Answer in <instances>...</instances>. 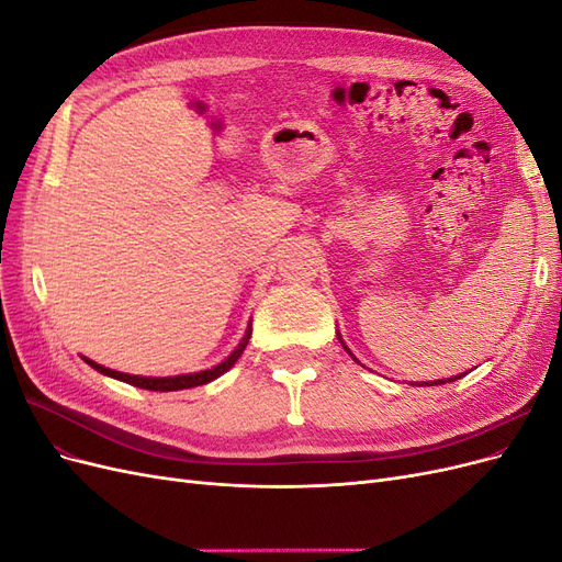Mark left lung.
Wrapping results in <instances>:
<instances>
[{
  "label": "left lung",
  "mask_w": 562,
  "mask_h": 562,
  "mask_svg": "<svg viewBox=\"0 0 562 562\" xmlns=\"http://www.w3.org/2000/svg\"><path fill=\"white\" fill-rule=\"evenodd\" d=\"M337 339H339V345H342L345 347V351L351 356V359L356 361V363H361L359 359H356V356L349 351V347L345 345V339H342V335H339L337 333ZM462 375H467V372H462ZM462 375H454V378H448V380H436V382H419V386H436V384H446V382H454V380H459V378H462Z\"/></svg>",
  "instance_id": "1"
}]
</instances>
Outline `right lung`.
Segmentation results:
<instances>
[{"label":"right lung","instance_id":"1","mask_svg":"<svg viewBox=\"0 0 562 562\" xmlns=\"http://www.w3.org/2000/svg\"><path fill=\"white\" fill-rule=\"evenodd\" d=\"M250 333H252V321H248V328H246V335L241 337V342L236 345V349L227 356V359L223 363H217L209 370H199V372H187V375H173V378H140V375H128V372H119V370H112V368H105L100 366L91 359H87V356H81L83 363H89L93 370H98L100 375H108V378H114L119 382H126V384H133V386H140V389H149V391H180V389H192V386H201V384H209L213 380H217L220 375H225V372L239 361V356L244 353L248 339H250Z\"/></svg>","mask_w":562,"mask_h":562}]
</instances>
